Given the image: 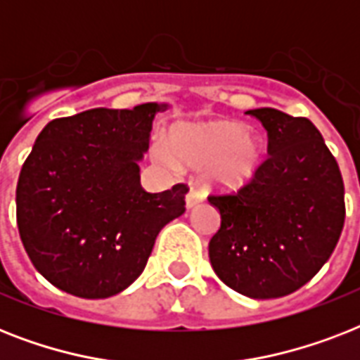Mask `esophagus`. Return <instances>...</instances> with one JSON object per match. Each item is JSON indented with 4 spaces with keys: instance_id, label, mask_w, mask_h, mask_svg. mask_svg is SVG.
Masks as SVG:
<instances>
[{
    "instance_id": "1",
    "label": "esophagus",
    "mask_w": 360,
    "mask_h": 360,
    "mask_svg": "<svg viewBox=\"0 0 360 360\" xmlns=\"http://www.w3.org/2000/svg\"><path fill=\"white\" fill-rule=\"evenodd\" d=\"M203 202V196L200 194V192L196 191H191L188 194L185 196V205L186 209H192V207H196L198 203H202Z\"/></svg>"
}]
</instances>
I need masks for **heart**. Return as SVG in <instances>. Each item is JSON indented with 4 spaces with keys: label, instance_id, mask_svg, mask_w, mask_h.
Here are the masks:
<instances>
[{
    "label": "heart",
    "instance_id": "obj_1",
    "mask_svg": "<svg viewBox=\"0 0 360 360\" xmlns=\"http://www.w3.org/2000/svg\"><path fill=\"white\" fill-rule=\"evenodd\" d=\"M151 153L169 168L179 160L186 168L203 169V181L211 188L239 191L262 166L263 138L237 121L191 123L174 130L172 146L164 138L155 140Z\"/></svg>",
    "mask_w": 360,
    "mask_h": 360
}]
</instances>
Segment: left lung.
<instances>
[{
	"label": "left lung",
	"instance_id": "obj_1",
	"mask_svg": "<svg viewBox=\"0 0 360 360\" xmlns=\"http://www.w3.org/2000/svg\"><path fill=\"white\" fill-rule=\"evenodd\" d=\"M269 136V158L237 194L211 196L220 230L209 259L226 285L276 299L304 285L340 239L346 205L335 157L314 123L274 108L248 110Z\"/></svg>",
	"mask_w": 360,
	"mask_h": 360
}]
</instances>
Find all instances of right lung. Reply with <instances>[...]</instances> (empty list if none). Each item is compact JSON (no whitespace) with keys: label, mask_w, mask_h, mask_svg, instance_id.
<instances>
[{"label":"right lung","mask_w":360,"mask_h":360,"mask_svg":"<svg viewBox=\"0 0 360 360\" xmlns=\"http://www.w3.org/2000/svg\"><path fill=\"white\" fill-rule=\"evenodd\" d=\"M166 103L93 108L53 120L37 136L16 186V222L44 278L84 299L127 290L158 231L185 213V185L146 192L140 162Z\"/></svg>","instance_id":"add662e5"}]
</instances>
